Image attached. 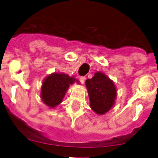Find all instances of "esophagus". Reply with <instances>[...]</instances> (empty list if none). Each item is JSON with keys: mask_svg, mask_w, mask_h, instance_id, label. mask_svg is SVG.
<instances>
[{"mask_svg": "<svg viewBox=\"0 0 158 158\" xmlns=\"http://www.w3.org/2000/svg\"><path fill=\"white\" fill-rule=\"evenodd\" d=\"M85 80H86V77H85V76H82V77H80L81 83L84 84V82H85Z\"/></svg>", "mask_w": 158, "mask_h": 158, "instance_id": "1", "label": "esophagus"}]
</instances>
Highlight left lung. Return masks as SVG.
Instances as JSON below:
<instances>
[{"instance_id":"1","label":"left lung","mask_w":158,"mask_h":158,"mask_svg":"<svg viewBox=\"0 0 158 158\" xmlns=\"http://www.w3.org/2000/svg\"><path fill=\"white\" fill-rule=\"evenodd\" d=\"M90 107L97 114H104L114 106L117 97L115 85L104 73L97 72L86 81Z\"/></svg>"}]
</instances>
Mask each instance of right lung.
Masks as SVG:
<instances>
[{"mask_svg":"<svg viewBox=\"0 0 158 158\" xmlns=\"http://www.w3.org/2000/svg\"><path fill=\"white\" fill-rule=\"evenodd\" d=\"M74 82L79 83L76 78L64 73L54 72L47 76L41 86L40 97L44 104L51 108L61 104L69 86Z\"/></svg>","mask_w":158,"mask_h":158,"instance_id":"1","label":"right lung"}]
</instances>
